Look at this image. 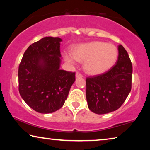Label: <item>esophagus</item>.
<instances>
[{
    "instance_id": "obj_1",
    "label": "esophagus",
    "mask_w": 150,
    "mask_h": 150,
    "mask_svg": "<svg viewBox=\"0 0 150 150\" xmlns=\"http://www.w3.org/2000/svg\"><path fill=\"white\" fill-rule=\"evenodd\" d=\"M81 77H83V75H82L81 73L79 72L76 73V78H81Z\"/></svg>"
}]
</instances>
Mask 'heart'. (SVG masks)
<instances>
[{
    "instance_id": "heart-1",
    "label": "heart",
    "mask_w": 150,
    "mask_h": 150,
    "mask_svg": "<svg viewBox=\"0 0 150 150\" xmlns=\"http://www.w3.org/2000/svg\"><path fill=\"white\" fill-rule=\"evenodd\" d=\"M118 50L115 45L102 42H93L76 46L72 53H65L67 62L75 64L85 61L84 69L91 75H98L109 70L115 63Z\"/></svg>"
}]
</instances>
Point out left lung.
<instances>
[{
  "label": "left lung",
  "mask_w": 150,
  "mask_h": 150,
  "mask_svg": "<svg viewBox=\"0 0 150 150\" xmlns=\"http://www.w3.org/2000/svg\"><path fill=\"white\" fill-rule=\"evenodd\" d=\"M116 64L102 74L86 79V98L89 110L98 115L117 110L130 93L132 65L128 52L118 46Z\"/></svg>",
  "instance_id": "8db88e82"
}]
</instances>
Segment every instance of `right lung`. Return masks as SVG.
Instances as JSON below:
<instances>
[{"label": "right lung", "instance_id": "add662e5", "mask_svg": "<svg viewBox=\"0 0 150 150\" xmlns=\"http://www.w3.org/2000/svg\"><path fill=\"white\" fill-rule=\"evenodd\" d=\"M59 38L45 37L26 49L18 69L19 92L24 101L40 113L63 106L75 81V72L60 69Z\"/></svg>", "mask_w": 150, "mask_h": 150}]
</instances>
